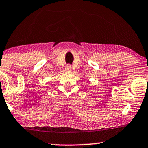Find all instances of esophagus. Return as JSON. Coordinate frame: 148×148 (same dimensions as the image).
Here are the masks:
<instances>
[{"label": "esophagus", "instance_id": "obj_1", "mask_svg": "<svg viewBox=\"0 0 148 148\" xmlns=\"http://www.w3.org/2000/svg\"><path fill=\"white\" fill-rule=\"evenodd\" d=\"M65 69L67 70V71H70V70H71V65H69V64L66 65V67H65Z\"/></svg>", "mask_w": 148, "mask_h": 148}]
</instances>
